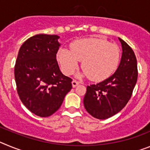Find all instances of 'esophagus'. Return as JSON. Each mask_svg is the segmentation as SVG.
<instances>
[{
  "label": "esophagus",
  "mask_w": 150,
  "mask_h": 150,
  "mask_svg": "<svg viewBox=\"0 0 150 150\" xmlns=\"http://www.w3.org/2000/svg\"><path fill=\"white\" fill-rule=\"evenodd\" d=\"M78 85H79V83H78L77 81H76V80H73V81H72V86L74 87V88H75L76 86H77Z\"/></svg>",
  "instance_id": "esophagus-1"
}]
</instances>
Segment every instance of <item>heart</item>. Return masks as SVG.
<instances>
[{
  "mask_svg": "<svg viewBox=\"0 0 150 150\" xmlns=\"http://www.w3.org/2000/svg\"><path fill=\"white\" fill-rule=\"evenodd\" d=\"M120 51L117 45L100 38H85L74 41L71 50L60 49L57 60L62 72L71 75L82 62V74L77 77L88 76L92 81H101L110 76L120 62Z\"/></svg>",
  "mask_w": 150,
  "mask_h": 150,
  "instance_id": "obj_1",
  "label": "heart"
}]
</instances>
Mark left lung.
I'll return each instance as SVG.
<instances>
[{
    "mask_svg": "<svg viewBox=\"0 0 150 150\" xmlns=\"http://www.w3.org/2000/svg\"><path fill=\"white\" fill-rule=\"evenodd\" d=\"M122 53L116 72L109 78L87 86L83 104L87 112L106 120L121 111L132 97L137 80V59L132 49L121 38Z\"/></svg>",
    "mask_w": 150,
    "mask_h": 150,
    "instance_id": "1",
    "label": "left lung"
}]
</instances>
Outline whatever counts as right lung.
<instances>
[{
    "label": "right lung",
    "instance_id": "1",
    "mask_svg": "<svg viewBox=\"0 0 150 150\" xmlns=\"http://www.w3.org/2000/svg\"><path fill=\"white\" fill-rule=\"evenodd\" d=\"M59 36L34 35L22 45L16 62L15 80L19 98L40 117L56 112L72 88V79L59 69L56 54Z\"/></svg>",
    "mask_w": 150,
    "mask_h": 150
}]
</instances>
